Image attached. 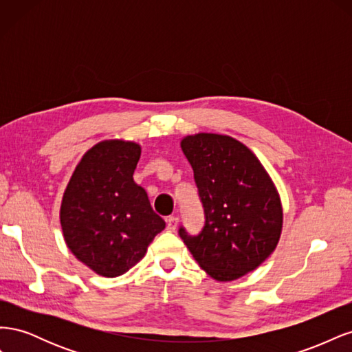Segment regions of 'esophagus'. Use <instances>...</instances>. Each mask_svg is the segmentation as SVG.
Instances as JSON below:
<instances>
[{
	"instance_id": "obj_1",
	"label": "esophagus",
	"mask_w": 352,
	"mask_h": 352,
	"mask_svg": "<svg viewBox=\"0 0 352 352\" xmlns=\"http://www.w3.org/2000/svg\"><path fill=\"white\" fill-rule=\"evenodd\" d=\"M177 223H179V217L177 216H170L167 219V230L168 232H175Z\"/></svg>"
}]
</instances>
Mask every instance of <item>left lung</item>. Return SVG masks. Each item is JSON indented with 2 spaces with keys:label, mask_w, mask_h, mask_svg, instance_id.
I'll use <instances>...</instances> for the list:
<instances>
[{
  "label": "left lung",
  "mask_w": 352,
  "mask_h": 352,
  "mask_svg": "<svg viewBox=\"0 0 352 352\" xmlns=\"http://www.w3.org/2000/svg\"><path fill=\"white\" fill-rule=\"evenodd\" d=\"M180 146L192 166L206 225L197 236L179 235L212 279L236 280L278 247L283 208L278 189L255 154L235 138L188 135Z\"/></svg>",
  "instance_id": "obj_1"
}]
</instances>
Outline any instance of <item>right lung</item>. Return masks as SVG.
<instances>
[{"instance_id": "1", "label": "right lung", "mask_w": 352, "mask_h": 352, "mask_svg": "<svg viewBox=\"0 0 352 352\" xmlns=\"http://www.w3.org/2000/svg\"><path fill=\"white\" fill-rule=\"evenodd\" d=\"M141 145L109 140L83 154L60 207L66 245L74 257L104 278H117L144 258L166 228L133 172Z\"/></svg>"}]
</instances>
